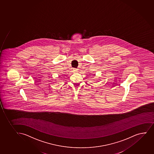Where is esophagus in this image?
Instances as JSON below:
<instances>
[{
	"mask_svg": "<svg viewBox=\"0 0 154 154\" xmlns=\"http://www.w3.org/2000/svg\"><path fill=\"white\" fill-rule=\"evenodd\" d=\"M73 70H74V71H76L78 70V69H76V68H74Z\"/></svg>",
	"mask_w": 154,
	"mask_h": 154,
	"instance_id": "1",
	"label": "esophagus"
}]
</instances>
